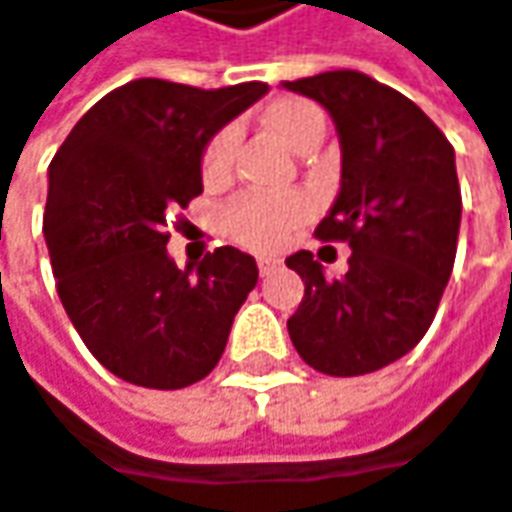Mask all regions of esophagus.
<instances>
[{
	"instance_id": "1",
	"label": "esophagus",
	"mask_w": 512,
	"mask_h": 512,
	"mask_svg": "<svg viewBox=\"0 0 512 512\" xmlns=\"http://www.w3.org/2000/svg\"><path fill=\"white\" fill-rule=\"evenodd\" d=\"M278 269V260L275 257H257V272L260 275H269V272H275Z\"/></svg>"
}]
</instances>
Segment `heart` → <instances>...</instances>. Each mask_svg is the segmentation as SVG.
Wrapping results in <instances>:
<instances>
[{
  "label": "heart",
  "mask_w": 512,
  "mask_h": 512,
  "mask_svg": "<svg viewBox=\"0 0 512 512\" xmlns=\"http://www.w3.org/2000/svg\"><path fill=\"white\" fill-rule=\"evenodd\" d=\"M263 127L272 130L292 150L307 153L324 138L327 118H324V109L313 101L284 95L266 104ZM231 150H234V136L228 130L217 133L205 144L202 159H199L205 185H220L226 179L228 167H231ZM304 217H307V205L298 196L246 194L228 205L223 223L237 243L257 252H269V249H278L286 234Z\"/></svg>",
  "instance_id": "obj_1"
}]
</instances>
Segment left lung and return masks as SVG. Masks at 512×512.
Masks as SVG:
<instances>
[{
    "label": "left lung",
    "mask_w": 512,
    "mask_h": 512,
    "mask_svg": "<svg viewBox=\"0 0 512 512\" xmlns=\"http://www.w3.org/2000/svg\"><path fill=\"white\" fill-rule=\"evenodd\" d=\"M284 89L318 101L336 124L342 188L316 237L353 249L342 278H327L313 252L286 257L304 281L286 330L321 374H371L426 336L449 284L461 228L455 150L420 106L362 72Z\"/></svg>",
    "instance_id": "left-lung-1"
}]
</instances>
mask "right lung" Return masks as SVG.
I'll list each match as a JSON object with an SVG mask.
<instances>
[{"label": "right lung", "instance_id": "obj_1", "mask_svg": "<svg viewBox=\"0 0 512 512\" xmlns=\"http://www.w3.org/2000/svg\"><path fill=\"white\" fill-rule=\"evenodd\" d=\"M266 92L260 80L226 89L130 80L54 153L43 234L57 295L83 345L118 379L176 391L220 362L257 284L255 257L220 246L179 269L165 226L202 194L205 144Z\"/></svg>", "mask_w": 512, "mask_h": 512}]
</instances>
